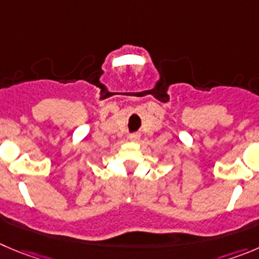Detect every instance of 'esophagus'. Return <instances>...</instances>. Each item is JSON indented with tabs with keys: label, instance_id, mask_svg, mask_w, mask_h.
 Masks as SVG:
<instances>
[{
	"label": "esophagus",
	"instance_id": "1",
	"mask_svg": "<svg viewBox=\"0 0 259 259\" xmlns=\"http://www.w3.org/2000/svg\"><path fill=\"white\" fill-rule=\"evenodd\" d=\"M139 138H141V135L138 134V133H134V134H130L129 135V139L132 142H137V141H139Z\"/></svg>",
	"mask_w": 259,
	"mask_h": 259
}]
</instances>
